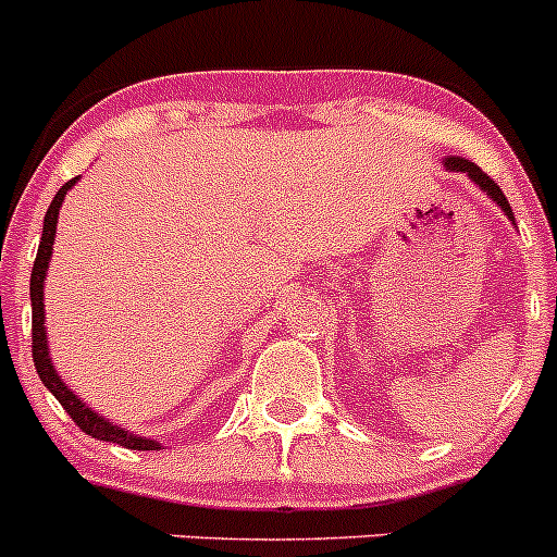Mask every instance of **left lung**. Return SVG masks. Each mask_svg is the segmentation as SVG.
Here are the masks:
<instances>
[{
    "mask_svg": "<svg viewBox=\"0 0 557 557\" xmlns=\"http://www.w3.org/2000/svg\"><path fill=\"white\" fill-rule=\"evenodd\" d=\"M446 169H451V171H462V174H468V176H471V180L476 182V185L482 187L484 193H487V196H493V201L498 203L500 209H504V212H506V218H509V220H515V212H511L509 201H506V196H504V193H500V187L495 185V182L490 180V176L484 174L482 169H479V165L468 163V160H462V158H446Z\"/></svg>",
    "mask_w": 557,
    "mask_h": 557,
    "instance_id": "obj_1",
    "label": "left lung"
}]
</instances>
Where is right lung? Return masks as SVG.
Segmentation results:
<instances>
[{
    "label": "right lung",
    "instance_id": "1",
    "mask_svg": "<svg viewBox=\"0 0 557 557\" xmlns=\"http://www.w3.org/2000/svg\"><path fill=\"white\" fill-rule=\"evenodd\" d=\"M75 185V180L64 182L62 190L53 196L51 207L46 212V223H42V239L40 247H37V258H35V267H32V280H29V296H32V359H35V370L40 375V381L46 383L48 392L62 403V408L67 410V416L84 430L86 435L97 441H111V444L124 446V449H138V451H154L160 449L158 441L152 438H138V435L127 433V430L116 428V424L106 422L95 410L86 408L73 392L62 383V377L57 375L53 370L51 359H48V343H46V315H42V280H46V269H48V258H51L53 250V236H57V218H59V207H62L64 196H67L70 187Z\"/></svg>",
    "mask_w": 557,
    "mask_h": 557
}]
</instances>
